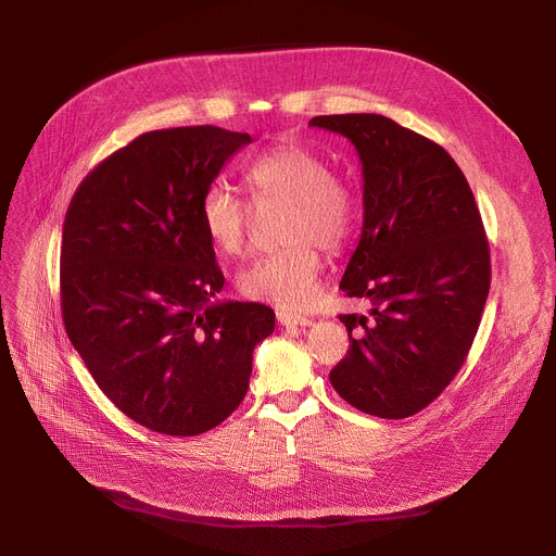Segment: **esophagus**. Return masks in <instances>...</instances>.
I'll return each instance as SVG.
<instances>
[{
  "label": "esophagus",
  "instance_id": "obj_1",
  "mask_svg": "<svg viewBox=\"0 0 556 556\" xmlns=\"http://www.w3.org/2000/svg\"><path fill=\"white\" fill-rule=\"evenodd\" d=\"M277 323L281 327H308L311 317H306L302 313H293V311H277Z\"/></svg>",
  "mask_w": 556,
  "mask_h": 556
}]
</instances>
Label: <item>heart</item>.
Listing matches in <instances>:
<instances>
[{
    "instance_id": "obj_1",
    "label": "heart",
    "mask_w": 556,
    "mask_h": 556,
    "mask_svg": "<svg viewBox=\"0 0 556 556\" xmlns=\"http://www.w3.org/2000/svg\"><path fill=\"white\" fill-rule=\"evenodd\" d=\"M250 202L225 185H212L200 198V223L214 250L243 256L250 250L258 214L283 210L277 252L256 258L239 275V290L254 302L279 308L306 306L323 273V254L344 245L354 227V195L331 173L327 160L302 143H279L258 155L243 175Z\"/></svg>"
}]
</instances>
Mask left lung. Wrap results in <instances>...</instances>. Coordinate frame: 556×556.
I'll return each instance as SVG.
<instances>
[{"label": "left lung", "mask_w": 556, "mask_h": 556, "mask_svg": "<svg viewBox=\"0 0 556 556\" xmlns=\"http://www.w3.org/2000/svg\"><path fill=\"white\" fill-rule=\"evenodd\" d=\"M308 126L346 137L363 164V231L340 288L374 308L340 315L352 344L331 386L361 413L405 419L446 390L478 333L491 283L478 204L440 143L383 114Z\"/></svg>", "instance_id": "obj_1"}]
</instances>
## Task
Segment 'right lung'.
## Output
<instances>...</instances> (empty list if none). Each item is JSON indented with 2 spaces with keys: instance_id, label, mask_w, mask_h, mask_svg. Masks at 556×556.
I'll use <instances>...</instances> for the list:
<instances>
[{
  "instance_id": "add662e5",
  "label": "right lung",
  "mask_w": 556,
  "mask_h": 556,
  "mask_svg": "<svg viewBox=\"0 0 556 556\" xmlns=\"http://www.w3.org/2000/svg\"><path fill=\"white\" fill-rule=\"evenodd\" d=\"M250 141L216 126L143 132L90 170L65 216L67 336L103 394L162 434L237 410L275 329L273 308L216 300L225 277L200 223L204 189Z\"/></svg>"
}]
</instances>
